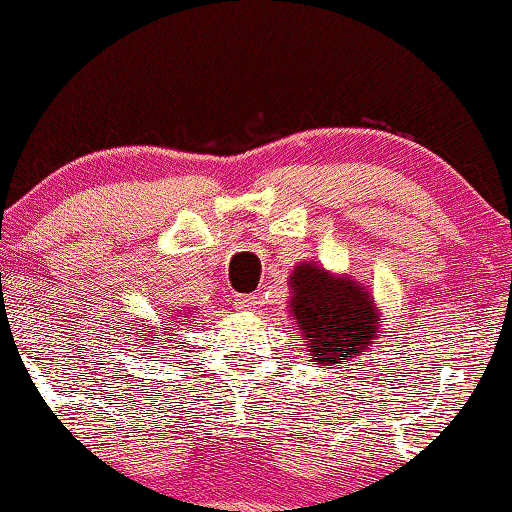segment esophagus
Wrapping results in <instances>:
<instances>
[{"label": "esophagus", "instance_id": "obj_1", "mask_svg": "<svg viewBox=\"0 0 512 512\" xmlns=\"http://www.w3.org/2000/svg\"><path fill=\"white\" fill-rule=\"evenodd\" d=\"M235 305H238V309H244V311H251V309H256V305H258V298L256 295H238V300H235Z\"/></svg>", "mask_w": 512, "mask_h": 512}]
</instances>
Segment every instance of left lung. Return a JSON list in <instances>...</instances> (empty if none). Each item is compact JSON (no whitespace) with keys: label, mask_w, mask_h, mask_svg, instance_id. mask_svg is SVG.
<instances>
[{"label":"left lung","mask_w":512,"mask_h":512,"mask_svg":"<svg viewBox=\"0 0 512 512\" xmlns=\"http://www.w3.org/2000/svg\"><path fill=\"white\" fill-rule=\"evenodd\" d=\"M288 288V314L305 337L314 365H346L374 344L385 318L369 288L351 274L307 261L295 265Z\"/></svg>","instance_id":"8db88e82"}]
</instances>
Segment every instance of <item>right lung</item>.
<instances>
[{"label": "right lung", "mask_w": 512, "mask_h": 512, "mask_svg": "<svg viewBox=\"0 0 512 512\" xmlns=\"http://www.w3.org/2000/svg\"><path fill=\"white\" fill-rule=\"evenodd\" d=\"M175 316H182L184 321H189V316H191V309H180V311H175ZM191 318H196V316H191ZM161 330H166V325ZM131 335H136V337H143V342H147L152 346V351L154 348H157V344H159V339H161V335H166V332H161L159 335V330L154 328L152 323H143L140 321V318H136V332H131Z\"/></svg>", "instance_id": "right-lung-1"}]
</instances>
